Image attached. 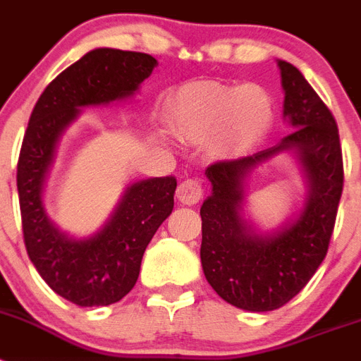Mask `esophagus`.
Masks as SVG:
<instances>
[{
  "instance_id": "1",
  "label": "esophagus",
  "mask_w": 361,
  "mask_h": 361,
  "mask_svg": "<svg viewBox=\"0 0 361 361\" xmlns=\"http://www.w3.org/2000/svg\"><path fill=\"white\" fill-rule=\"evenodd\" d=\"M177 199L186 206H193L202 199V186L195 178H186L178 184L177 188Z\"/></svg>"
}]
</instances>
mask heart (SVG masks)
<instances>
[{
	"label": "heart",
	"mask_w": 361,
	"mask_h": 361,
	"mask_svg": "<svg viewBox=\"0 0 361 361\" xmlns=\"http://www.w3.org/2000/svg\"><path fill=\"white\" fill-rule=\"evenodd\" d=\"M271 95L258 85L193 81L168 97L164 121L188 145L209 142L219 157H240L262 141L273 124Z\"/></svg>",
	"instance_id": "obj_1"
}]
</instances>
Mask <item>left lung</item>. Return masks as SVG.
<instances>
[{
    "label": "left lung",
    "instance_id": "1",
    "mask_svg": "<svg viewBox=\"0 0 361 361\" xmlns=\"http://www.w3.org/2000/svg\"><path fill=\"white\" fill-rule=\"evenodd\" d=\"M283 119L295 132L273 148L206 170L212 195L200 208V260L206 280L228 304L245 311H275L288 304L324 262L343 190L340 135L333 114L296 66L279 61ZM282 151L305 168L308 195L295 219L271 233L257 232L241 216L247 175Z\"/></svg>",
    "mask_w": 361,
    "mask_h": 361
}]
</instances>
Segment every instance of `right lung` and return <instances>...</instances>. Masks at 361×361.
Returning a JSON list of instances; mask_svg holds the SVG:
<instances>
[{"label":"right lung","mask_w":361,"mask_h":361,"mask_svg":"<svg viewBox=\"0 0 361 361\" xmlns=\"http://www.w3.org/2000/svg\"><path fill=\"white\" fill-rule=\"evenodd\" d=\"M149 54L95 49L63 70L37 99L18 161V195L28 258L50 288L81 307L119 302L135 286L142 255L173 209L175 177L126 188L95 235L72 238L44 212L43 190L57 142L81 108L128 99L157 66Z\"/></svg>","instance_id":"add662e5"}]
</instances>
